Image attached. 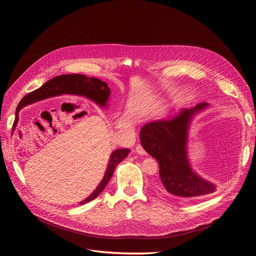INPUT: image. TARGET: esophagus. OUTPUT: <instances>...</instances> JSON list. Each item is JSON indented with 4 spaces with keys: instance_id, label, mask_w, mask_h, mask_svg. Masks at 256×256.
Returning <instances> with one entry per match:
<instances>
[{
    "instance_id": "esophagus-1",
    "label": "esophagus",
    "mask_w": 256,
    "mask_h": 256,
    "mask_svg": "<svg viewBox=\"0 0 256 256\" xmlns=\"http://www.w3.org/2000/svg\"><path fill=\"white\" fill-rule=\"evenodd\" d=\"M136 152L139 154H145L146 152H145V150H144V148L142 147V145H137L136 146Z\"/></svg>"
}]
</instances>
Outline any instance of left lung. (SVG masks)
Wrapping results in <instances>:
<instances>
[{"instance_id": "8db88e82", "label": "left lung", "mask_w": 256, "mask_h": 256, "mask_svg": "<svg viewBox=\"0 0 256 256\" xmlns=\"http://www.w3.org/2000/svg\"><path fill=\"white\" fill-rule=\"evenodd\" d=\"M210 104L200 102L182 108L173 116L154 120L143 126L140 140L147 154L158 163V188L164 194L180 199H195L216 191V184L201 178L193 170L188 141L192 120Z\"/></svg>"}]
</instances>
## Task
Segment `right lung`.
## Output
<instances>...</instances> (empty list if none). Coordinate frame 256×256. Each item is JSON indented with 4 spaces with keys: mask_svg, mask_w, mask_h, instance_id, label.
Returning a JSON list of instances; mask_svg holds the SVG:
<instances>
[{
    "mask_svg": "<svg viewBox=\"0 0 256 256\" xmlns=\"http://www.w3.org/2000/svg\"><path fill=\"white\" fill-rule=\"evenodd\" d=\"M59 80V82H62V84L64 83V85L67 84V92H68L70 94H74V96H85L88 100H92L93 102L98 104L100 106L104 108V109L106 108L108 100H109L110 94H111V90H110L109 86L106 85V82H102V80L100 78H88L83 74H63V76H56V78L50 80L48 82H46L39 89H37L29 94H26V96L20 102L16 112V121H14V124H13V130L16 128V126L18 122V113H20L22 108H24L26 104H30L36 102L38 100H42L50 98L46 96V92H44V89H48V88H46V86L50 82H52V80ZM54 96H55V94H54ZM128 154H130L128 148L115 150L111 154L109 163H108V167H106V170L104 172V176L102 182L98 184L96 189L94 190L86 199L80 201V206L89 202V201H91L93 199H96L102 192L106 184L109 182V180H111L116 166L124 158H126L128 156Z\"/></svg>",
    "mask_w": 256,
    "mask_h": 256,
    "instance_id": "right-lung-1",
    "label": "right lung"
}]
</instances>
